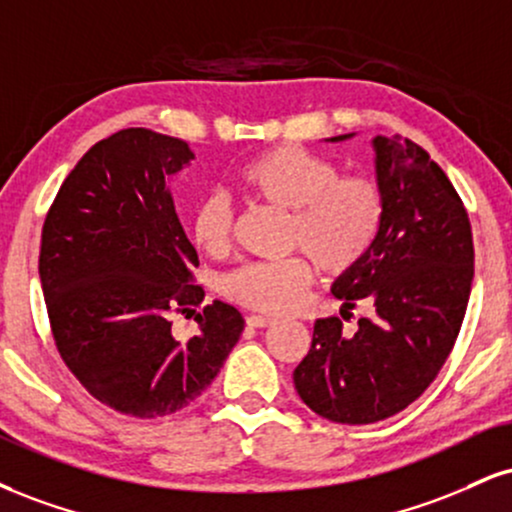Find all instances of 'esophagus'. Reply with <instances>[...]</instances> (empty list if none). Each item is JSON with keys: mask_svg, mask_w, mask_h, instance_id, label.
Listing matches in <instances>:
<instances>
[{"mask_svg": "<svg viewBox=\"0 0 512 512\" xmlns=\"http://www.w3.org/2000/svg\"><path fill=\"white\" fill-rule=\"evenodd\" d=\"M245 322H248V326H252V329H262V326L274 324V319L272 317H264V315H250L248 319H245Z\"/></svg>", "mask_w": 512, "mask_h": 512, "instance_id": "34e87169", "label": "esophagus"}]
</instances>
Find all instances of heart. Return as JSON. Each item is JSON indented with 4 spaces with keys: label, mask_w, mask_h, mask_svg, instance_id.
Instances as JSON below:
<instances>
[{
    "label": "heart",
    "mask_w": 512,
    "mask_h": 512,
    "mask_svg": "<svg viewBox=\"0 0 512 512\" xmlns=\"http://www.w3.org/2000/svg\"><path fill=\"white\" fill-rule=\"evenodd\" d=\"M243 193L291 212V245L303 248L324 272L341 274L367 257L384 224V195L367 176H338L329 159L300 147H272L238 169ZM190 236L207 255H221L231 238V209L207 195L190 219ZM312 281L305 257L243 264L226 276L224 291L262 312H286Z\"/></svg>",
    "instance_id": "1"
}]
</instances>
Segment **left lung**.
<instances>
[{"mask_svg":"<svg viewBox=\"0 0 512 512\" xmlns=\"http://www.w3.org/2000/svg\"><path fill=\"white\" fill-rule=\"evenodd\" d=\"M372 150L384 224L331 291L346 310L369 300L374 315L357 319L353 336L338 317L317 319L293 372L307 408L336 424L386 420L422 396L458 338L474 279L470 219L441 166L400 135H377Z\"/></svg>","mask_w":512,"mask_h":512,"instance_id":"8db88e82","label":"left lung"}]
</instances>
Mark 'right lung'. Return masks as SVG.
I'll return each instance as SVG.
<instances>
[{
    "instance_id": "1",
    "label": "right lung",
    "mask_w": 512,
    "mask_h": 512,
    "mask_svg": "<svg viewBox=\"0 0 512 512\" xmlns=\"http://www.w3.org/2000/svg\"><path fill=\"white\" fill-rule=\"evenodd\" d=\"M195 155L183 140L123 128L85 152L42 226L40 281L66 367L121 415L164 417L217 377L243 334L229 303L190 286L197 252L176 214L171 178ZM174 309L198 331L170 329Z\"/></svg>"
}]
</instances>
